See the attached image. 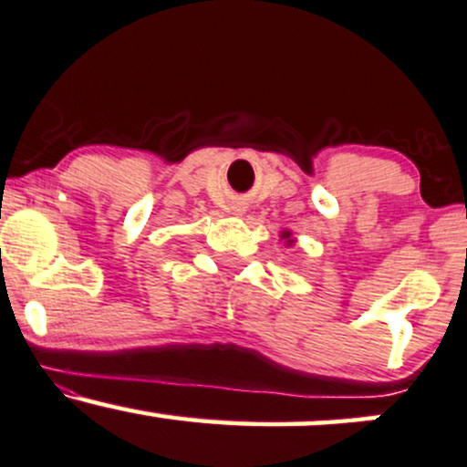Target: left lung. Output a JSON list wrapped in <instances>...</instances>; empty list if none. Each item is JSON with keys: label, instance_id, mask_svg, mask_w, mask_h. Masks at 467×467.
I'll return each instance as SVG.
<instances>
[{"label": "left lung", "instance_id": "left-lung-1", "mask_svg": "<svg viewBox=\"0 0 467 467\" xmlns=\"http://www.w3.org/2000/svg\"><path fill=\"white\" fill-rule=\"evenodd\" d=\"M283 239H287V244H289V245L294 244V239H291V233H289V230H285V233H283Z\"/></svg>", "mask_w": 467, "mask_h": 467}]
</instances>
